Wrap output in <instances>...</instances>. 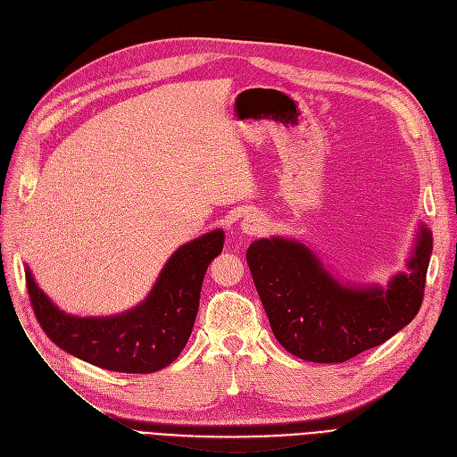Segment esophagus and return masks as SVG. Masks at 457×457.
<instances>
[{
  "label": "esophagus",
  "mask_w": 457,
  "mask_h": 457,
  "mask_svg": "<svg viewBox=\"0 0 457 457\" xmlns=\"http://www.w3.org/2000/svg\"><path fill=\"white\" fill-rule=\"evenodd\" d=\"M241 229H243L246 235L261 233L262 229H265V220H262L261 216L250 214V216H246V219L241 222Z\"/></svg>",
  "instance_id": "34e87169"
}]
</instances>
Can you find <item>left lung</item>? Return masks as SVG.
<instances>
[{"label": "left lung", "mask_w": 457, "mask_h": 457, "mask_svg": "<svg viewBox=\"0 0 457 457\" xmlns=\"http://www.w3.org/2000/svg\"><path fill=\"white\" fill-rule=\"evenodd\" d=\"M431 233L422 226L410 261L387 291L346 289L303 245L261 238L246 252L255 289L279 345L313 363H343L391 339L422 305Z\"/></svg>", "instance_id": "1"}]
</instances>
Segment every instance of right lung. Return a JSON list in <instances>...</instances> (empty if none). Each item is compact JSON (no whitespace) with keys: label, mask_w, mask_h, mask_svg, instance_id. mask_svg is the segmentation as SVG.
<instances>
[{"label":"right lung","mask_w":457,"mask_h":457,"mask_svg":"<svg viewBox=\"0 0 457 457\" xmlns=\"http://www.w3.org/2000/svg\"><path fill=\"white\" fill-rule=\"evenodd\" d=\"M222 246V229L181 246L168 259L146 302L109 319L64 315L26 269L35 317L59 348L90 365L128 374L157 372L176 361L185 348L196 320L205 270Z\"/></svg>","instance_id":"obj_1"}]
</instances>
